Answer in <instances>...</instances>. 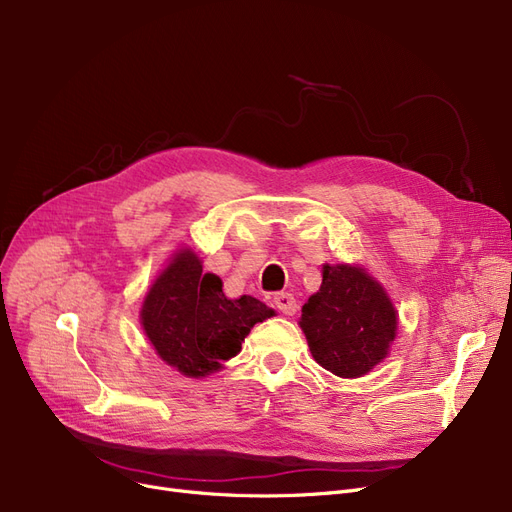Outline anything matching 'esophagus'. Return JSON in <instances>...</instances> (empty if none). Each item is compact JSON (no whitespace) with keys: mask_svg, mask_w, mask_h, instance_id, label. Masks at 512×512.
I'll list each match as a JSON object with an SVG mask.
<instances>
[{"mask_svg":"<svg viewBox=\"0 0 512 512\" xmlns=\"http://www.w3.org/2000/svg\"><path fill=\"white\" fill-rule=\"evenodd\" d=\"M274 303H276L278 311L284 315H292L294 311H297V301H294L290 292H278L274 297Z\"/></svg>","mask_w":512,"mask_h":512,"instance_id":"obj_1","label":"esophagus"}]
</instances>
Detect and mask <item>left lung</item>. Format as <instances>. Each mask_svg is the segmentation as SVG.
Returning a JSON list of instances; mask_svg holds the SVG:
<instances>
[{"instance_id": "8db88e82", "label": "left lung", "mask_w": 512, "mask_h": 512, "mask_svg": "<svg viewBox=\"0 0 512 512\" xmlns=\"http://www.w3.org/2000/svg\"><path fill=\"white\" fill-rule=\"evenodd\" d=\"M396 326L384 288L353 265H324L319 292L301 311L313 359L338 378H359L378 365L388 355Z\"/></svg>"}]
</instances>
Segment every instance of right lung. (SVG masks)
<instances>
[{"mask_svg":"<svg viewBox=\"0 0 512 512\" xmlns=\"http://www.w3.org/2000/svg\"><path fill=\"white\" fill-rule=\"evenodd\" d=\"M274 311L253 297L226 299L222 280L203 274L193 251H180L145 297L141 321L157 355L188 378L236 357L257 321Z\"/></svg>","mask_w":512,"mask_h":512,"instance_id":"add662e5","label":"right lung"}]
</instances>
